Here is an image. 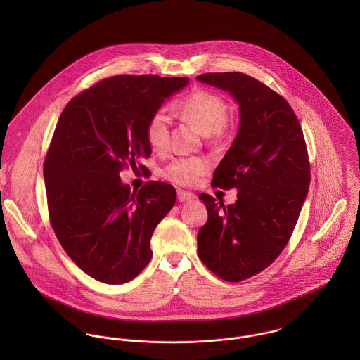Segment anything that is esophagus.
<instances>
[{"instance_id": "1", "label": "esophagus", "mask_w": 360, "mask_h": 360, "mask_svg": "<svg viewBox=\"0 0 360 360\" xmlns=\"http://www.w3.org/2000/svg\"><path fill=\"white\" fill-rule=\"evenodd\" d=\"M177 198L180 202H187V201H193L195 198V195L193 193H188L184 190H177Z\"/></svg>"}]
</instances>
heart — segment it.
Wrapping results in <instances>:
<instances>
[{
    "mask_svg": "<svg viewBox=\"0 0 360 360\" xmlns=\"http://www.w3.org/2000/svg\"><path fill=\"white\" fill-rule=\"evenodd\" d=\"M179 113L197 124L212 143H221L231 131V120L227 116L229 105L223 97L207 90H198L184 97L177 105ZM170 117L165 109H158L146 126V137L155 151L166 150L169 144ZM210 167L204 156H179L165 169L163 176L179 186H194Z\"/></svg>",
    "mask_w": 360,
    "mask_h": 360,
    "instance_id": "obj_1",
    "label": "heart"
}]
</instances>
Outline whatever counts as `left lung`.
Masks as SVG:
<instances>
[{
  "instance_id": "obj_1",
  "label": "left lung",
  "mask_w": 360,
  "mask_h": 360,
  "mask_svg": "<svg viewBox=\"0 0 360 360\" xmlns=\"http://www.w3.org/2000/svg\"><path fill=\"white\" fill-rule=\"evenodd\" d=\"M197 79L240 105L238 134L212 180V187L237 188V201L226 206L201 194L207 221L197 237L206 267L238 283L269 267L288 244L308 194V148L291 105L255 77L224 72Z\"/></svg>"
}]
</instances>
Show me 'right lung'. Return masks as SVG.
Returning <instances> with one entry per match:
<instances>
[{
    "label": "right lung",
    "mask_w": 360,
    "mask_h": 360,
    "mask_svg": "<svg viewBox=\"0 0 360 360\" xmlns=\"http://www.w3.org/2000/svg\"><path fill=\"white\" fill-rule=\"evenodd\" d=\"M187 77L119 75L73 97L62 110L44 159L49 214L62 248L84 273L123 284L150 263L151 236L176 202L173 186L139 191L119 173L151 155L150 116L187 86Z\"/></svg>",
    "instance_id": "obj_1"
}]
</instances>
